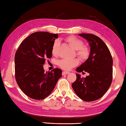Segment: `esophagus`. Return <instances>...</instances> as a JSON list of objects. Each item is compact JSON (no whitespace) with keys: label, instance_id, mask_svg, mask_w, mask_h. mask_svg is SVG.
Listing matches in <instances>:
<instances>
[{"label":"esophagus","instance_id":"esophagus-1","mask_svg":"<svg viewBox=\"0 0 126 126\" xmlns=\"http://www.w3.org/2000/svg\"><path fill=\"white\" fill-rule=\"evenodd\" d=\"M70 73L69 72H66V71H63V75H66V74H68Z\"/></svg>","mask_w":126,"mask_h":126}]
</instances>
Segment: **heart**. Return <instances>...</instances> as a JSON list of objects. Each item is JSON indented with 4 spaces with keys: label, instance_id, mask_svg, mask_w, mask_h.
<instances>
[{
    "label": "heart",
    "instance_id": "1",
    "mask_svg": "<svg viewBox=\"0 0 126 126\" xmlns=\"http://www.w3.org/2000/svg\"><path fill=\"white\" fill-rule=\"evenodd\" d=\"M67 43L73 49L76 50V53L80 59L86 60L89 56V50L87 47L83 46V41L74 36H70L66 39ZM60 47V41L56 40L52 45V52L54 55H57ZM78 60L77 59H64L60 60L58 63L59 66L66 70H70L72 67L77 66Z\"/></svg>",
    "mask_w": 126,
    "mask_h": 126
}]
</instances>
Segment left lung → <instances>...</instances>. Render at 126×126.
Here are the masks:
<instances>
[{"instance_id": "obj_1", "label": "left lung", "mask_w": 126, "mask_h": 126, "mask_svg": "<svg viewBox=\"0 0 126 126\" xmlns=\"http://www.w3.org/2000/svg\"><path fill=\"white\" fill-rule=\"evenodd\" d=\"M78 34L88 41L90 51L88 59L76 71H85L89 75L81 78L77 73V79L72 86L78 97L92 102L101 98L111 84L112 58L106 45L99 37L89 33Z\"/></svg>"}]
</instances>
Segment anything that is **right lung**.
<instances>
[{"mask_svg": "<svg viewBox=\"0 0 126 126\" xmlns=\"http://www.w3.org/2000/svg\"><path fill=\"white\" fill-rule=\"evenodd\" d=\"M57 34L47 32L33 33L24 40L15 56L17 83L22 92L32 99L41 100L49 95L62 76L55 68L44 72L43 65L52 57V45Z\"/></svg>", "mask_w": 126, "mask_h": 126, "instance_id": "obj_1", "label": "right lung"}]
</instances>
